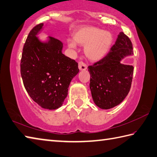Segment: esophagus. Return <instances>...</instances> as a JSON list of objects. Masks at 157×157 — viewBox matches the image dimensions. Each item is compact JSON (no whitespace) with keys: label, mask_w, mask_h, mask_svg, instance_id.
<instances>
[{"label":"esophagus","mask_w":157,"mask_h":157,"mask_svg":"<svg viewBox=\"0 0 157 157\" xmlns=\"http://www.w3.org/2000/svg\"><path fill=\"white\" fill-rule=\"evenodd\" d=\"M78 67H79V69L80 71H85L87 69V66L84 63L82 62V61H80V62H79L78 63Z\"/></svg>","instance_id":"obj_1"}]
</instances>
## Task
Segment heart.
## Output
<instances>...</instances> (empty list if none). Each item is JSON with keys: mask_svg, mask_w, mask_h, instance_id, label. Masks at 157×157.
<instances>
[{"mask_svg": "<svg viewBox=\"0 0 157 157\" xmlns=\"http://www.w3.org/2000/svg\"><path fill=\"white\" fill-rule=\"evenodd\" d=\"M74 41L68 40V47L75 49L76 44L85 46L84 54L89 60L97 62L105 57L112 47V33L93 26H83L73 33Z\"/></svg>", "mask_w": 157, "mask_h": 157, "instance_id": "1", "label": "heart"}]
</instances>
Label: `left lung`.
Listing matches in <instances>:
<instances>
[{
  "label": "left lung",
  "mask_w": 157,
  "mask_h": 157,
  "mask_svg": "<svg viewBox=\"0 0 157 157\" xmlns=\"http://www.w3.org/2000/svg\"><path fill=\"white\" fill-rule=\"evenodd\" d=\"M133 54V45L124 33H120L115 44L103 59L89 66L90 88L95 105L108 109L119 105L131 86L133 67L121 63Z\"/></svg>",
  "instance_id": "obj_1"
}]
</instances>
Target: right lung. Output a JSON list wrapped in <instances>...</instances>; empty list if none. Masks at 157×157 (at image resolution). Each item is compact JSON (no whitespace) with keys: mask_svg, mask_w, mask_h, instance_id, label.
Segmentation results:
<instances>
[{"mask_svg":"<svg viewBox=\"0 0 157 157\" xmlns=\"http://www.w3.org/2000/svg\"><path fill=\"white\" fill-rule=\"evenodd\" d=\"M39 24L30 30L23 48L20 72L24 86L31 99L44 109L62 106L72 79L79 72L78 63L62 53L63 43L49 36L41 42L36 35Z\"/></svg>","mask_w":157,"mask_h":157,"instance_id":"add662e5","label":"right lung"}]
</instances>
